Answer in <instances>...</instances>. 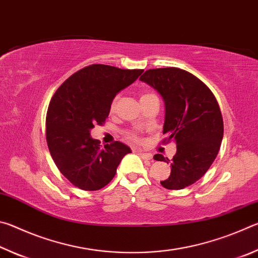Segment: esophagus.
Returning <instances> with one entry per match:
<instances>
[{
	"label": "esophagus",
	"mask_w": 258,
	"mask_h": 258,
	"mask_svg": "<svg viewBox=\"0 0 258 258\" xmlns=\"http://www.w3.org/2000/svg\"><path fill=\"white\" fill-rule=\"evenodd\" d=\"M139 155L142 157L143 159H148V160H151L152 159V155L149 154V152H142V151H139Z\"/></svg>",
	"instance_id": "1"
}]
</instances>
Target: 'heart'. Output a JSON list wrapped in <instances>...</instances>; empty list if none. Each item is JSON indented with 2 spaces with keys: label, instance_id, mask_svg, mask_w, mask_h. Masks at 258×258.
I'll use <instances>...</instances> for the list:
<instances>
[{
  "label": "heart",
  "instance_id": "1",
  "mask_svg": "<svg viewBox=\"0 0 258 258\" xmlns=\"http://www.w3.org/2000/svg\"><path fill=\"white\" fill-rule=\"evenodd\" d=\"M148 95H152V94H149V93H146L143 94L141 98H145V97H148ZM116 106H117V98H115L111 101V104H110V111H113L116 109ZM126 137H127L130 140H133V141H139L140 138L139 135L135 133V132H128L127 134H126Z\"/></svg>",
  "mask_w": 258,
  "mask_h": 258
}]
</instances>
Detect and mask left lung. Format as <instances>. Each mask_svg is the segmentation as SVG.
Listing matches in <instances>:
<instances>
[{"mask_svg":"<svg viewBox=\"0 0 258 258\" xmlns=\"http://www.w3.org/2000/svg\"><path fill=\"white\" fill-rule=\"evenodd\" d=\"M157 90L165 102V142L176 143L171 175L160 184L181 190L208 171L223 139V118L216 98L206 84L180 68L149 69L140 77ZM154 159L169 163L157 154Z\"/></svg>","mask_w":258,"mask_h":258,"instance_id":"obj_1","label":"left lung"}]
</instances>
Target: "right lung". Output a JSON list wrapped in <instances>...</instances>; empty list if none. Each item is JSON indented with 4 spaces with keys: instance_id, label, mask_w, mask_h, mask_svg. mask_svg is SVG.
Wrapping results in <instances>:
<instances>
[{
    "instance_id": "obj_1",
    "label": "right lung",
    "mask_w": 258,
    "mask_h": 258,
    "mask_svg": "<svg viewBox=\"0 0 258 258\" xmlns=\"http://www.w3.org/2000/svg\"><path fill=\"white\" fill-rule=\"evenodd\" d=\"M142 73V69L91 64L55 91L46 112V142L56 167L72 184L85 191L102 189L131 152L119 141L101 148L90 132L106 121L116 94Z\"/></svg>"
}]
</instances>
